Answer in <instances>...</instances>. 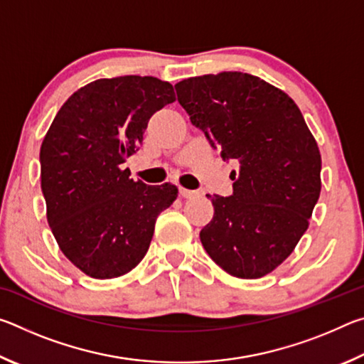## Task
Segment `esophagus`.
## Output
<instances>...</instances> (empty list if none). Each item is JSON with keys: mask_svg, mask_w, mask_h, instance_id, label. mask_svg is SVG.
Wrapping results in <instances>:
<instances>
[{"mask_svg": "<svg viewBox=\"0 0 364 364\" xmlns=\"http://www.w3.org/2000/svg\"><path fill=\"white\" fill-rule=\"evenodd\" d=\"M180 194H181V197H184V199H191V197L199 196V193H197V191L186 189V188H180Z\"/></svg>", "mask_w": 364, "mask_h": 364, "instance_id": "34e87169", "label": "esophagus"}]
</instances>
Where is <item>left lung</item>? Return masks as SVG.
Instances as JSON below:
<instances>
[{"label": "left lung", "mask_w": 364, "mask_h": 364, "mask_svg": "<svg viewBox=\"0 0 364 364\" xmlns=\"http://www.w3.org/2000/svg\"><path fill=\"white\" fill-rule=\"evenodd\" d=\"M191 123L223 160L237 162L232 194H207L215 213L200 231L212 260L257 279L292 254L321 193V156L300 109L284 91L242 72L175 85Z\"/></svg>", "instance_id": "8db88e82"}]
</instances>
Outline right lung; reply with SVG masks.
<instances>
[{
	"label": "right lung",
	"instance_id": "add662e5",
	"mask_svg": "<svg viewBox=\"0 0 364 364\" xmlns=\"http://www.w3.org/2000/svg\"><path fill=\"white\" fill-rule=\"evenodd\" d=\"M175 101L156 77L101 78L75 91L40 149L46 217L64 255L96 279L127 274L149 249L156 220L178 197L120 165L139 149L151 117Z\"/></svg>",
	"mask_w": 364,
	"mask_h": 364
}]
</instances>
